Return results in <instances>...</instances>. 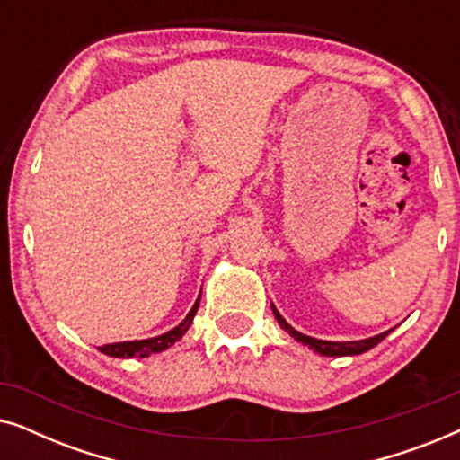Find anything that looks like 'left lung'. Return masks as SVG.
Segmentation results:
<instances>
[{
  "label": "left lung",
  "instance_id": "left-lung-1",
  "mask_svg": "<svg viewBox=\"0 0 460 460\" xmlns=\"http://www.w3.org/2000/svg\"><path fill=\"white\" fill-rule=\"evenodd\" d=\"M272 312H274L276 320H279L280 329L287 331L288 335H291V337L295 339V341L307 345V348L314 349V351H316V354H320V356H331V358H335V356H358V354H364V351L373 349L376 343H381L383 339H385V337L389 335V332L394 331V329H389V331H385V332H379V335H375V337L358 339V341H324V339H316V337L304 335V332L295 331L293 326L288 324L287 320L280 316L279 310H276L274 305H272Z\"/></svg>",
  "mask_w": 460,
  "mask_h": 460
}]
</instances>
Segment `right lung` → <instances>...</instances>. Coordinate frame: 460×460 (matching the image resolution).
Returning <instances> with one entry per match:
<instances>
[{"mask_svg":"<svg viewBox=\"0 0 460 460\" xmlns=\"http://www.w3.org/2000/svg\"><path fill=\"white\" fill-rule=\"evenodd\" d=\"M200 304V293L197 301H194L192 310L186 314V318L181 320L178 326H173L172 331L163 332V335L150 337V339H136V341H119V343H106L102 348H98L102 354L112 356V358H146L150 354H161L167 348H172L175 341H180L181 337L186 335V331L190 329L194 314L199 310Z\"/></svg>","mask_w":460,"mask_h":460,"instance_id":"obj_1","label":"right lung"}]
</instances>
